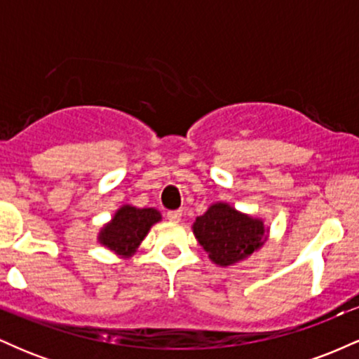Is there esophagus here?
Segmentation results:
<instances>
[{"label": "esophagus", "mask_w": 359, "mask_h": 359, "mask_svg": "<svg viewBox=\"0 0 359 359\" xmlns=\"http://www.w3.org/2000/svg\"><path fill=\"white\" fill-rule=\"evenodd\" d=\"M180 217H182V211H168L167 212V219L172 222H179Z\"/></svg>", "instance_id": "obj_1"}]
</instances>
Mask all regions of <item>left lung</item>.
<instances>
[{"mask_svg": "<svg viewBox=\"0 0 359 359\" xmlns=\"http://www.w3.org/2000/svg\"><path fill=\"white\" fill-rule=\"evenodd\" d=\"M192 231L212 263L229 266L262 248L269 229L258 217L236 211L226 203H216L197 217Z\"/></svg>", "mask_w": 359, "mask_h": 359, "instance_id": "8db88e82", "label": "left lung"}]
</instances>
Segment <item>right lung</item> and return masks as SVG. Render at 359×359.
Listing matches in <instances>:
<instances>
[{
  "label": "right lung",
  "mask_w": 359,
  "mask_h": 359,
  "mask_svg": "<svg viewBox=\"0 0 359 359\" xmlns=\"http://www.w3.org/2000/svg\"><path fill=\"white\" fill-rule=\"evenodd\" d=\"M160 219L162 216L154 208L140 209L125 204L114 212L108 224L102 226L97 241L116 255H121L123 258H130L135 255L151 226Z\"/></svg>",
  "instance_id": "right-lung-1"
}]
</instances>
